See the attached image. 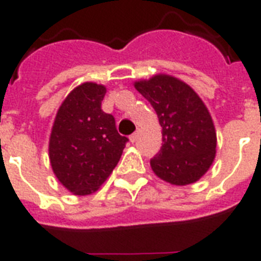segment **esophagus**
<instances>
[{
    "label": "esophagus",
    "mask_w": 261,
    "mask_h": 261,
    "mask_svg": "<svg viewBox=\"0 0 261 261\" xmlns=\"http://www.w3.org/2000/svg\"><path fill=\"white\" fill-rule=\"evenodd\" d=\"M138 137H139V133L137 131V133H134V134L130 135V141H131V142H135V141L138 139Z\"/></svg>",
    "instance_id": "1"
}]
</instances>
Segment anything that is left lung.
<instances>
[{"mask_svg":"<svg viewBox=\"0 0 261 261\" xmlns=\"http://www.w3.org/2000/svg\"><path fill=\"white\" fill-rule=\"evenodd\" d=\"M163 127L161 150L150 160L160 178L173 186L198 181L215 159L217 133L211 115L190 85L167 74L137 81Z\"/></svg>","mask_w":261,"mask_h":261,"instance_id":"obj_1","label":"left lung"}]
</instances>
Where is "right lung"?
I'll return each instance as SVG.
<instances>
[{
    "label": "right lung",
    "mask_w": 261,
    "mask_h": 261,
    "mask_svg": "<svg viewBox=\"0 0 261 261\" xmlns=\"http://www.w3.org/2000/svg\"><path fill=\"white\" fill-rule=\"evenodd\" d=\"M106 87L84 83L71 90L55 116L48 155L55 176L74 195L98 190L118 165L128 139L101 110Z\"/></svg>",
    "instance_id": "add662e5"
}]
</instances>
